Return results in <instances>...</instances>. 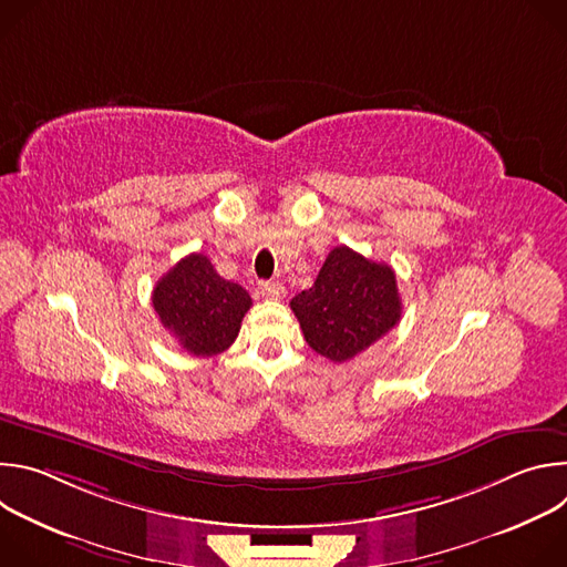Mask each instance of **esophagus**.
I'll return each mask as SVG.
<instances>
[{"mask_svg": "<svg viewBox=\"0 0 567 567\" xmlns=\"http://www.w3.org/2000/svg\"><path fill=\"white\" fill-rule=\"evenodd\" d=\"M258 293L262 298H269V300H280L285 296V287L280 282H269V280H262L258 282Z\"/></svg>", "mask_w": 567, "mask_h": 567, "instance_id": "obj_1", "label": "esophagus"}]
</instances>
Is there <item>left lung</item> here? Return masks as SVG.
<instances>
[{"label":"left lung","mask_w":567,"mask_h":567,"mask_svg":"<svg viewBox=\"0 0 567 567\" xmlns=\"http://www.w3.org/2000/svg\"><path fill=\"white\" fill-rule=\"evenodd\" d=\"M309 348L334 363L354 359L401 318L394 271L350 247H337L316 282L291 300Z\"/></svg>","instance_id":"obj_1"}]
</instances>
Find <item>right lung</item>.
Segmentation results:
<instances>
[{
  "label": "right lung",
  "mask_w": 567,
  "mask_h": 567,
  "mask_svg": "<svg viewBox=\"0 0 567 567\" xmlns=\"http://www.w3.org/2000/svg\"><path fill=\"white\" fill-rule=\"evenodd\" d=\"M152 305L188 354L215 357L237 339L251 296L224 280L204 254H190L156 282Z\"/></svg>",
  "instance_id": "right-lung-1"
}]
</instances>
